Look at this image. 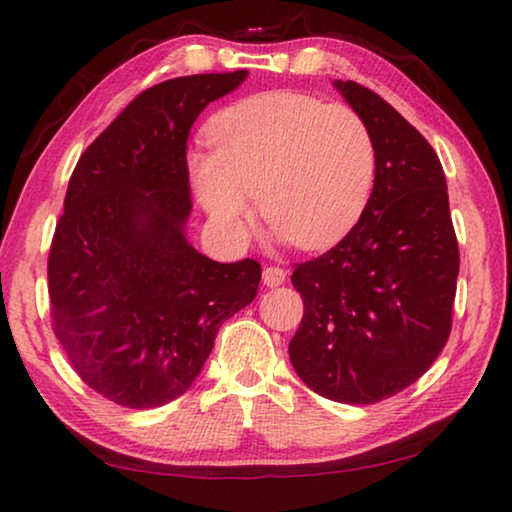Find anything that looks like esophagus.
<instances>
[{
	"mask_svg": "<svg viewBox=\"0 0 512 512\" xmlns=\"http://www.w3.org/2000/svg\"><path fill=\"white\" fill-rule=\"evenodd\" d=\"M262 280H264L266 287L275 289V287H280V284L287 282V271H284V268H280V266H266Z\"/></svg>",
	"mask_w": 512,
	"mask_h": 512,
	"instance_id": "esophagus-1",
	"label": "esophagus"
}]
</instances>
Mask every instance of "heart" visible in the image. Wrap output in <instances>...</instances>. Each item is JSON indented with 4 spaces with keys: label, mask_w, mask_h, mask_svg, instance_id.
Listing matches in <instances>:
<instances>
[{
    "label": "heart",
    "mask_w": 512,
    "mask_h": 512,
    "mask_svg": "<svg viewBox=\"0 0 512 512\" xmlns=\"http://www.w3.org/2000/svg\"><path fill=\"white\" fill-rule=\"evenodd\" d=\"M212 153L189 173L219 228L241 232L248 198L298 248H327L348 232L375 183V142L357 110L300 92H264L221 110L207 128Z\"/></svg>",
    "instance_id": "1"
}]
</instances>
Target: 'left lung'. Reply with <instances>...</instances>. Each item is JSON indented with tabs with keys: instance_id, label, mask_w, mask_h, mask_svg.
<instances>
[{
	"instance_id": "left-lung-1",
	"label": "left lung",
	"mask_w": 512,
	"mask_h": 512,
	"mask_svg": "<svg viewBox=\"0 0 512 512\" xmlns=\"http://www.w3.org/2000/svg\"><path fill=\"white\" fill-rule=\"evenodd\" d=\"M375 142V185L354 228L293 266L305 314L289 343L298 377L343 404H375L431 368L452 332L458 241L443 164L391 103L334 81Z\"/></svg>"
}]
</instances>
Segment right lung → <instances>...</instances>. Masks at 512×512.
I'll list each match as a JSON object with an SVG mask.
<instances>
[{"label":"right lung","instance_id":"1","mask_svg":"<svg viewBox=\"0 0 512 512\" xmlns=\"http://www.w3.org/2000/svg\"><path fill=\"white\" fill-rule=\"evenodd\" d=\"M246 69L180 76L128 103L69 178L47 277L56 339L94 393L126 409L183 395L219 327L255 300L262 266L189 244V128Z\"/></svg>","mask_w":512,"mask_h":512}]
</instances>
